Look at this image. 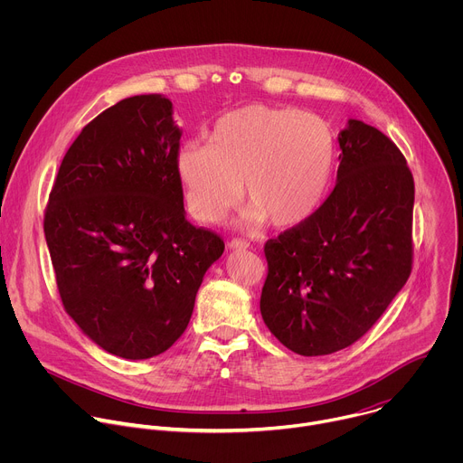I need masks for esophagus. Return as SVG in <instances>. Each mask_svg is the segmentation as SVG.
Listing matches in <instances>:
<instances>
[{
	"label": "esophagus",
	"mask_w": 463,
	"mask_h": 463,
	"mask_svg": "<svg viewBox=\"0 0 463 463\" xmlns=\"http://www.w3.org/2000/svg\"><path fill=\"white\" fill-rule=\"evenodd\" d=\"M250 245L247 243V241H243V240H231L229 241V249L231 250H247Z\"/></svg>",
	"instance_id": "esophagus-1"
}]
</instances>
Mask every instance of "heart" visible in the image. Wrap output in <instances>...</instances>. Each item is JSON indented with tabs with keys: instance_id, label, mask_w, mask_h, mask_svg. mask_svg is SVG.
Returning a JSON list of instances; mask_svg holds the SVG:
<instances>
[{
	"instance_id": "heart-1",
	"label": "heart",
	"mask_w": 463,
	"mask_h": 463,
	"mask_svg": "<svg viewBox=\"0 0 463 463\" xmlns=\"http://www.w3.org/2000/svg\"><path fill=\"white\" fill-rule=\"evenodd\" d=\"M337 165V139L322 117L288 106L249 104L220 117L209 145L186 143L175 172L190 214L220 223L243 197L240 220L258 231L306 223L324 203Z\"/></svg>"
}]
</instances>
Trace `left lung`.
<instances>
[{
    "mask_svg": "<svg viewBox=\"0 0 463 463\" xmlns=\"http://www.w3.org/2000/svg\"><path fill=\"white\" fill-rule=\"evenodd\" d=\"M337 139L334 192L306 223L266 243L261 318L306 357L361 339L412 269L414 179L403 154L357 118Z\"/></svg>",
    "mask_w": 463,
    "mask_h": 463,
    "instance_id": "left-lung-1",
    "label": "left lung"
}]
</instances>
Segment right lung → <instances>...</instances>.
<instances>
[{
  "mask_svg": "<svg viewBox=\"0 0 463 463\" xmlns=\"http://www.w3.org/2000/svg\"><path fill=\"white\" fill-rule=\"evenodd\" d=\"M170 99L128 97L93 118L65 154L43 220L56 286L82 334L143 361L186 329L223 240L186 222Z\"/></svg>",
  "mask_w": 463,
  "mask_h": 463,
  "instance_id": "add662e5",
  "label": "right lung"
}]
</instances>
